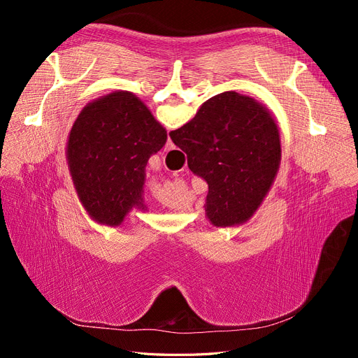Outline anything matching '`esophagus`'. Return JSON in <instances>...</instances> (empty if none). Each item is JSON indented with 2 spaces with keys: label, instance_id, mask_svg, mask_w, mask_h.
Returning a JSON list of instances; mask_svg holds the SVG:
<instances>
[{
  "label": "esophagus",
  "instance_id": "esophagus-1",
  "mask_svg": "<svg viewBox=\"0 0 358 358\" xmlns=\"http://www.w3.org/2000/svg\"><path fill=\"white\" fill-rule=\"evenodd\" d=\"M171 149H175V145H173L171 138L169 137V138H167V142H166V146H164V150H171Z\"/></svg>",
  "mask_w": 358,
  "mask_h": 358
}]
</instances>
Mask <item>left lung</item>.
<instances>
[{"mask_svg":"<svg viewBox=\"0 0 358 358\" xmlns=\"http://www.w3.org/2000/svg\"><path fill=\"white\" fill-rule=\"evenodd\" d=\"M166 142V128L131 92L115 91L83 107L66 155L76 194L92 221L119 227L133 209L148 210L146 164Z\"/></svg>","mask_w":358,"mask_h":358,"instance_id":"1","label":"left lung"}]
</instances>
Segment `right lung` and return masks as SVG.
Segmentation results:
<instances>
[{
  "instance_id": "1",
  "label": "right lung",
  "mask_w": 358,
  "mask_h": 358,
  "mask_svg": "<svg viewBox=\"0 0 358 358\" xmlns=\"http://www.w3.org/2000/svg\"><path fill=\"white\" fill-rule=\"evenodd\" d=\"M188 155V167L209 187L206 218L213 227H239L252 218L280 166V133L267 107L252 96L225 91L170 133Z\"/></svg>"
}]
</instances>
